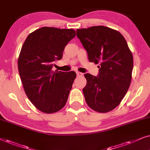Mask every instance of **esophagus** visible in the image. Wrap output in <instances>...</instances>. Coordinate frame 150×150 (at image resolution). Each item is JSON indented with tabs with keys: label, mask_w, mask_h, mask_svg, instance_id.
<instances>
[{
	"label": "esophagus",
	"mask_w": 150,
	"mask_h": 150,
	"mask_svg": "<svg viewBox=\"0 0 150 150\" xmlns=\"http://www.w3.org/2000/svg\"><path fill=\"white\" fill-rule=\"evenodd\" d=\"M76 73H77V77H80V76H82L83 75V73H80V72H76Z\"/></svg>",
	"instance_id": "esophagus-1"
}]
</instances>
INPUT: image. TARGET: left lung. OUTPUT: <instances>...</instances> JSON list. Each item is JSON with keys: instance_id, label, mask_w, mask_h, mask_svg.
<instances>
[{"instance_id": "left-lung-1", "label": "left lung", "mask_w": 150, "mask_h": 150, "mask_svg": "<svg viewBox=\"0 0 150 150\" xmlns=\"http://www.w3.org/2000/svg\"><path fill=\"white\" fill-rule=\"evenodd\" d=\"M77 36L91 62L99 63V73L84 74L87 81L83 93L88 106L107 112L118 105L130 85L133 56L119 31L104 26L77 30Z\"/></svg>"}]
</instances>
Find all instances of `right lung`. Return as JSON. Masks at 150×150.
<instances>
[{"instance_id":"right-lung-1","label":"right lung","mask_w":150,"mask_h":150,"mask_svg":"<svg viewBox=\"0 0 150 150\" xmlns=\"http://www.w3.org/2000/svg\"><path fill=\"white\" fill-rule=\"evenodd\" d=\"M75 35L72 29L42 27L30 33L22 47L20 77L27 97L43 112H55L67 103L76 73L53 71L52 68Z\"/></svg>"}]
</instances>
